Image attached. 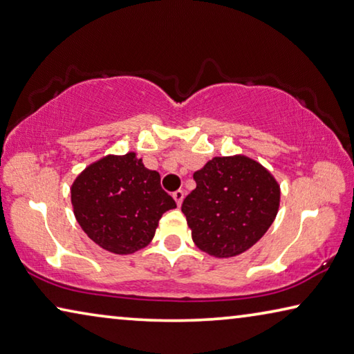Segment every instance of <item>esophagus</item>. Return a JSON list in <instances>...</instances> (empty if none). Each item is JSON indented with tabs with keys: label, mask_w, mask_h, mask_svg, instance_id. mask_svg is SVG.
<instances>
[{
	"label": "esophagus",
	"mask_w": 354,
	"mask_h": 354,
	"mask_svg": "<svg viewBox=\"0 0 354 354\" xmlns=\"http://www.w3.org/2000/svg\"><path fill=\"white\" fill-rule=\"evenodd\" d=\"M173 198H175L178 206H181L183 200H184V190L179 189V190H176V192H173Z\"/></svg>",
	"instance_id": "1"
}]
</instances>
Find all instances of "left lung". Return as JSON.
Instances as JSON below:
<instances>
[{"label":"left lung","instance_id":"obj_1","mask_svg":"<svg viewBox=\"0 0 354 354\" xmlns=\"http://www.w3.org/2000/svg\"><path fill=\"white\" fill-rule=\"evenodd\" d=\"M194 179L197 187L181 209L200 250L216 258L236 257L272 225L280 186L260 162L244 154L212 157Z\"/></svg>","mask_w":354,"mask_h":354}]
</instances>
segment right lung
Wrapping results in <instances>:
<instances>
[{
    "mask_svg": "<svg viewBox=\"0 0 354 354\" xmlns=\"http://www.w3.org/2000/svg\"><path fill=\"white\" fill-rule=\"evenodd\" d=\"M77 222L89 239L118 255L147 248L175 200L136 153L109 154L88 165L71 187Z\"/></svg>",
    "mask_w": 354,
    "mask_h": 354,
    "instance_id": "obj_1",
    "label": "right lung"
}]
</instances>
